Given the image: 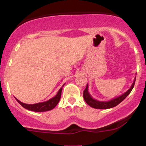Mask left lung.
<instances>
[{
  "label": "left lung",
  "instance_id": "1",
  "mask_svg": "<svg viewBox=\"0 0 146 146\" xmlns=\"http://www.w3.org/2000/svg\"><path fill=\"white\" fill-rule=\"evenodd\" d=\"M135 81H136V78L134 79V82L132 84L131 87L130 88V89L128 90L125 93H123V95H120L118 98H114V99L111 100L110 101L107 102H101L96 100L93 99L92 97L90 96V95L88 92V85L87 84L86 88L85 89V90L83 91V98L85 100V101L86 102L87 104L89 106H90L91 107H93V108L95 109H101V110H103V109H110L112 108V107H116L117 105H118L119 103L121 102L128 95L130 94V92H131L132 89L134 87Z\"/></svg>",
  "mask_w": 146,
  "mask_h": 146
}]
</instances>
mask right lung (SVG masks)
Here are the masks:
<instances>
[{"mask_svg": "<svg viewBox=\"0 0 146 146\" xmlns=\"http://www.w3.org/2000/svg\"><path fill=\"white\" fill-rule=\"evenodd\" d=\"M63 85L60 90H58V93L56 94L55 97H54L51 99L48 100V101L44 102H39L36 103V104H25V103L21 102L20 100H18L17 99H16V100L18 102L19 104L21 106H23L24 108L27 109L28 110H30V111H37V112H40V111H46L51 110L52 109H54L56 106L57 105V104L59 102L60 99H61V91H62V88L64 87Z\"/></svg>", "mask_w": 146, "mask_h": 146, "instance_id": "obj_1", "label": "right lung"}]
</instances>
